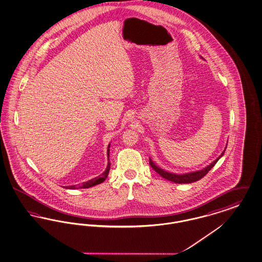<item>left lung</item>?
<instances>
[{"label": "left lung", "mask_w": 262, "mask_h": 262, "mask_svg": "<svg viewBox=\"0 0 262 262\" xmlns=\"http://www.w3.org/2000/svg\"><path fill=\"white\" fill-rule=\"evenodd\" d=\"M226 147L223 150V152L221 153L220 157L217 158L215 161H213L208 167H206V168H204L203 169L197 170V171H193V172H187V173H183V174H177V173L168 172L167 170L159 168L158 166H156L151 158L149 159V164H150V166L152 167V168L156 172H158L162 178H165V179H168L169 181H172L174 183H191V182L197 181V180H199L201 178H204L209 172V170L212 168V167L217 163V161L220 160V158L223 156V154H224V152L226 150Z\"/></svg>", "instance_id": "left-lung-1"}]
</instances>
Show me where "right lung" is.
<instances>
[{
  "label": "right lung",
  "instance_id": "right-lung-1",
  "mask_svg": "<svg viewBox=\"0 0 262 262\" xmlns=\"http://www.w3.org/2000/svg\"><path fill=\"white\" fill-rule=\"evenodd\" d=\"M110 144L108 145V149H107V157H108V165H107V168L104 170V172L100 176H98L97 178H93L86 182H84L82 185H79V186H76V185H71V186H67L68 189H79V188H90V187H93L94 185H97V184H100L104 181L108 173H109V170H110V162H109V152H110Z\"/></svg>",
  "mask_w": 262,
  "mask_h": 262
}]
</instances>
